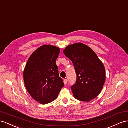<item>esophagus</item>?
<instances>
[{
    "instance_id": "1",
    "label": "esophagus",
    "mask_w": 128,
    "mask_h": 128,
    "mask_svg": "<svg viewBox=\"0 0 128 128\" xmlns=\"http://www.w3.org/2000/svg\"><path fill=\"white\" fill-rule=\"evenodd\" d=\"M68 79H64V84L65 85H66L67 84H68Z\"/></svg>"
}]
</instances>
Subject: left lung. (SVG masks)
<instances>
[{
  "mask_svg": "<svg viewBox=\"0 0 128 128\" xmlns=\"http://www.w3.org/2000/svg\"><path fill=\"white\" fill-rule=\"evenodd\" d=\"M63 53L72 62L76 70V81L71 87L74 97L84 102L96 98L106 81L102 62L90 47L82 43L68 46Z\"/></svg>",
  "mask_w": 128,
  "mask_h": 128,
  "instance_id": "8db88e82",
  "label": "left lung"
}]
</instances>
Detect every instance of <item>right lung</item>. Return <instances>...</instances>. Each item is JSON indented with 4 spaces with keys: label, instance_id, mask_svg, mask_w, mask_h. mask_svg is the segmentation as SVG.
<instances>
[{
    "label": "right lung",
    "instance_id": "right-lung-1",
    "mask_svg": "<svg viewBox=\"0 0 128 128\" xmlns=\"http://www.w3.org/2000/svg\"><path fill=\"white\" fill-rule=\"evenodd\" d=\"M60 52L57 46L43 45L31 54L24 69V80L28 92L41 104L55 100L64 86L56 64Z\"/></svg>",
    "mask_w": 128,
    "mask_h": 128
}]
</instances>
